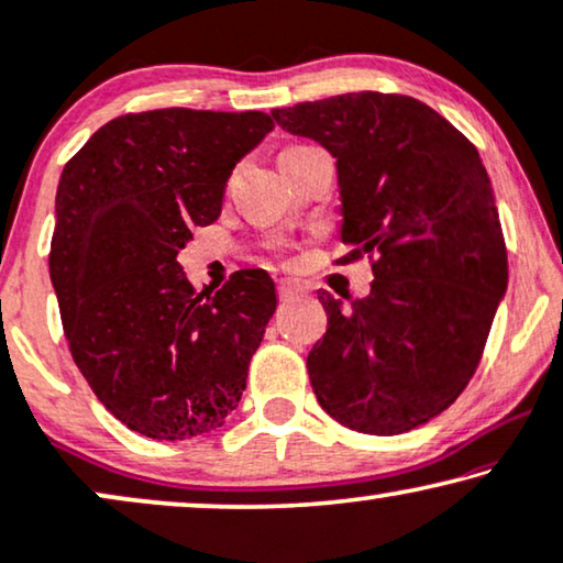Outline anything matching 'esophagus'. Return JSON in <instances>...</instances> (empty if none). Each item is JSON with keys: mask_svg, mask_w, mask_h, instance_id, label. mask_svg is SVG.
<instances>
[{"mask_svg": "<svg viewBox=\"0 0 563 563\" xmlns=\"http://www.w3.org/2000/svg\"><path fill=\"white\" fill-rule=\"evenodd\" d=\"M298 294H303V286L298 280H290V277L277 280V296H280V301H290V298H296Z\"/></svg>", "mask_w": 563, "mask_h": 563, "instance_id": "obj_1", "label": "esophagus"}]
</instances>
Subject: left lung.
Wrapping results in <instances>:
<instances>
[{"label":"left lung","mask_w":563,"mask_h":563,"mask_svg":"<svg viewBox=\"0 0 563 563\" xmlns=\"http://www.w3.org/2000/svg\"><path fill=\"white\" fill-rule=\"evenodd\" d=\"M283 131L336 159L342 244L371 254V294L319 290L324 340L309 352L321 409L350 430L430 422L474 376L507 290V250L476 146L407 95L350 92L273 110Z\"/></svg>","instance_id":"obj_1"}]
</instances>
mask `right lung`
Returning a JSON list of instances; mask_svg holds the SVG:
<instances>
[{
    "label": "right lung",
    "instance_id": "1",
    "mask_svg": "<svg viewBox=\"0 0 563 563\" xmlns=\"http://www.w3.org/2000/svg\"><path fill=\"white\" fill-rule=\"evenodd\" d=\"M273 129L260 110L129 112L66 162L51 283L74 363L133 432L198 438L239 407L273 277L239 269L203 298L177 254L219 219L231 169Z\"/></svg>",
    "mask_w": 563,
    "mask_h": 563
}]
</instances>
